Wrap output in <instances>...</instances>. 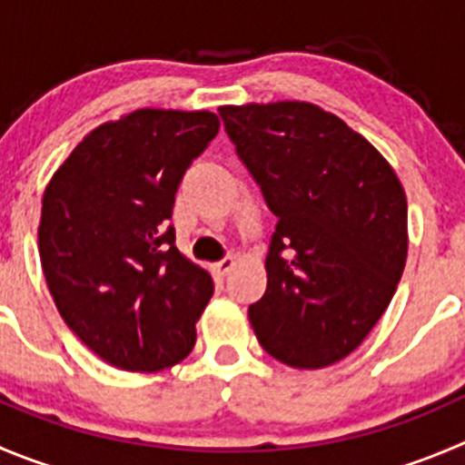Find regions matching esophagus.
Returning <instances> with one entry per match:
<instances>
[{
  "mask_svg": "<svg viewBox=\"0 0 465 465\" xmlns=\"http://www.w3.org/2000/svg\"><path fill=\"white\" fill-rule=\"evenodd\" d=\"M232 264H235V260H232V258H223V260H221V262L212 264V272H214L216 276H225V273H228L230 269H232Z\"/></svg>",
  "mask_w": 465,
  "mask_h": 465,
  "instance_id": "1",
  "label": "esophagus"
}]
</instances>
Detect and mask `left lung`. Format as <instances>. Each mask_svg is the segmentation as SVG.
I'll return each instance as SVG.
<instances>
[{
    "instance_id": "1",
    "label": "left lung",
    "mask_w": 465,
    "mask_h": 465,
    "mask_svg": "<svg viewBox=\"0 0 465 465\" xmlns=\"http://www.w3.org/2000/svg\"><path fill=\"white\" fill-rule=\"evenodd\" d=\"M237 154L278 219L267 290L249 308L267 353L320 370L361 347L409 253L406 193L381 153L312 103L219 107Z\"/></svg>"
}]
</instances>
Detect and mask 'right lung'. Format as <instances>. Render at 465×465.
<instances>
[{
  "label": "right lung",
  "instance_id": "1",
  "mask_svg": "<svg viewBox=\"0 0 465 465\" xmlns=\"http://www.w3.org/2000/svg\"><path fill=\"white\" fill-rule=\"evenodd\" d=\"M216 132L212 112L136 109L84 136L45 187L38 253L50 294L114 368L159 372L196 344L214 282L175 249L169 219Z\"/></svg>",
  "mask_w": 465,
  "mask_h": 465
}]
</instances>
